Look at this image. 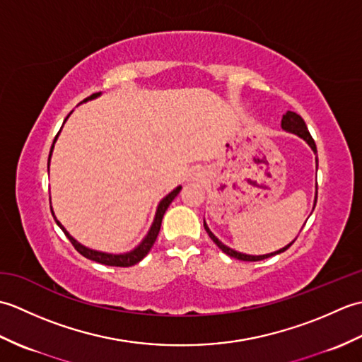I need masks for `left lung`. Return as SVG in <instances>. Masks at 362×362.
Masks as SVG:
<instances>
[{
  "mask_svg": "<svg viewBox=\"0 0 362 362\" xmlns=\"http://www.w3.org/2000/svg\"><path fill=\"white\" fill-rule=\"evenodd\" d=\"M281 127H283L284 130H288V132H292V134L298 135L300 138H303V140L311 146V149L314 151V153H317L316 143H314L313 136H311V134H310V130H308V127H306L305 121H303L302 117H300V115H297L296 112H286V113H284V115H283V119H281ZM316 161H317V158H316ZM316 202H317V194H316ZM204 227H205V230H206V233H209V236L213 240V243L216 244L222 252L227 253L228 257L236 258V259H241V261H259V259H264V258H269V257H272V255H276V253L284 252V250L289 249L291 245H292V243H291V244L286 245V247H283V249L276 250V252H274V253H267V255H258V257H255V255H245V253L236 252V250L230 249V247H227V245L222 244V243L218 240V238L210 232V228L206 227L205 221H204Z\"/></svg>",
  "mask_w": 362,
  "mask_h": 362,
  "instance_id": "1",
  "label": "left lung"
}]
</instances>
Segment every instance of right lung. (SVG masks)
I'll use <instances>...</instances> for the list:
<instances>
[{"label":"right lung","mask_w":362,"mask_h":362,"mask_svg":"<svg viewBox=\"0 0 362 362\" xmlns=\"http://www.w3.org/2000/svg\"><path fill=\"white\" fill-rule=\"evenodd\" d=\"M99 95H101V93H93L91 96L83 99V103L88 101V99H95V98H98ZM66 118H68V117H66ZM66 118H65V121H66ZM57 135H59V134H57ZM57 135H56V138H54V141H52L51 151H49V158H51V153H52L54 143H56V140H57ZM49 158H48V166H49ZM180 189H182V187H177L174 191H171V193H169V194L163 199V201L160 202L158 209H157L156 219H153V224H152V227H151V230H149L148 236H146L144 240H143V243H141L140 245H138V247H135L134 250H130V252H127V253H119V255H115V253L98 252V250L86 247V245H82L81 243L76 241L73 236H70V233L66 232V230L64 228V226L60 224V222H59L57 219H56V222H57V226L64 230V233L66 235L68 240L71 241V244L74 245V249L78 250L82 257H86V258L91 259V261H96V263L105 264V266L129 267V266H134V264H136V263H140V261H141L146 255H148V252L152 249V245H153V243H156L157 236H158V232H160V226H161V219H163V214H165V211L168 210L169 204H171V202L174 201V197H175L177 194H179Z\"/></svg>","instance_id":"right-lung-1"}]
</instances>
